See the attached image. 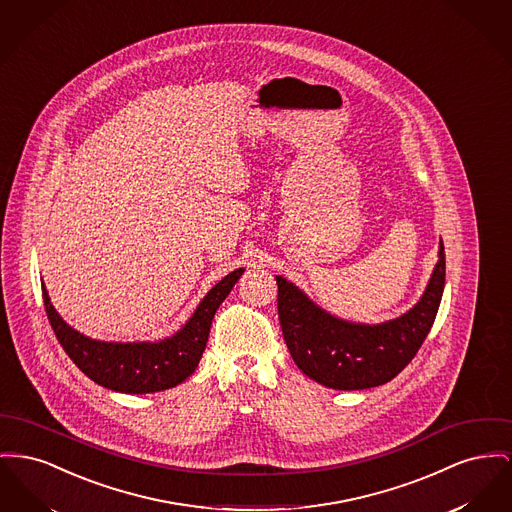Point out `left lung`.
Wrapping results in <instances>:
<instances>
[{
  "instance_id": "obj_1",
  "label": "left lung",
  "mask_w": 512,
  "mask_h": 512,
  "mask_svg": "<svg viewBox=\"0 0 512 512\" xmlns=\"http://www.w3.org/2000/svg\"><path fill=\"white\" fill-rule=\"evenodd\" d=\"M278 319L301 371L334 391H361L389 383L418 354L437 317L445 290V247L420 300L400 317L367 325L340 319L276 276Z\"/></svg>"
}]
</instances>
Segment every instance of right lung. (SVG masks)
Masks as SVG:
<instances>
[{
    "label": "right lung",
    "mask_w": 512,
    "mask_h": 512,
    "mask_svg": "<svg viewBox=\"0 0 512 512\" xmlns=\"http://www.w3.org/2000/svg\"><path fill=\"white\" fill-rule=\"evenodd\" d=\"M245 269L226 274L199 301L180 331L156 342H104L69 327L42 282L50 325L65 354L100 387L127 394L166 391L183 383L199 365L209 342L212 319Z\"/></svg>",
    "instance_id": "1"
}]
</instances>
